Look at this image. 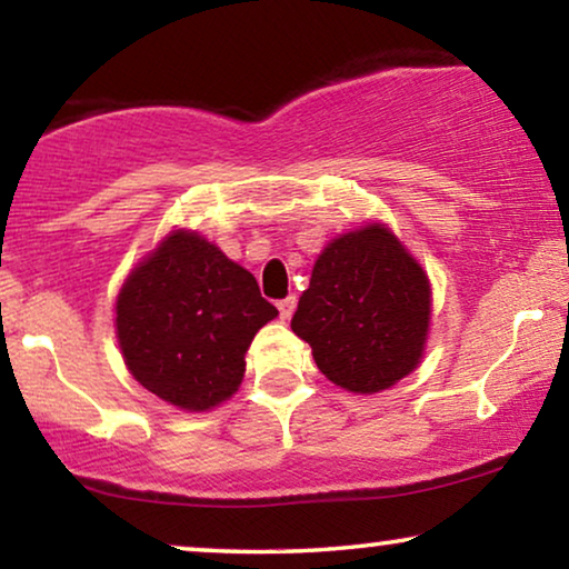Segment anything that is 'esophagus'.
<instances>
[{
	"label": "esophagus",
	"mask_w": 569,
	"mask_h": 569,
	"mask_svg": "<svg viewBox=\"0 0 569 569\" xmlns=\"http://www.w3.org/2000/svg\"><path fill=\"white\" fill-rule=\"evenodd\" d=\"M295 306H298V300H295L292 295H290V298L279 300V302H277V308H279V318H282V321H287V318H290V316L295 313Z\"/></svg>",
	"instance_id": "1"
}]
</instances>
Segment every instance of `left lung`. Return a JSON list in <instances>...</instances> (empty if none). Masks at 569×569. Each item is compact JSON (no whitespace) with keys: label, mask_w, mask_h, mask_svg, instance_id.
<instances>
[{"label":"left lung","mask_w":569,"mask_h":569,"mask_svg":"<svg viewBox=\"0 0 569 569\" xmlns=\"http://www.w3.org/2000/svg\"><path fill=\"white\" fill-rule=\"evenodd\" d=\"M430 326V282L380 224L347 232L318 256L292 331L318 370L355 393H378L419 365Z\"/></svg>","instance_id":"left-lung-1"}]
</instances>
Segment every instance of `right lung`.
I'll return each instance as SVG.
<instances>
[{
    "mask_svg": "<svg viewBox=\"0 0 569 569\" xmlns=\"http://www.w3.org/2000/svg\"><path fill=\"white\" fill-rule=\"evenodd\" d=\"M274 316L251 271L189 230L162 240L116 300L131 376L183 411L212 409L238 391L248 347Z\"/></svg>",
    "mask_w": 569,
    "mask_h": 569,
    "instance_id": "right-lung-1",
    "label": "right lung"
}]
</instances>
